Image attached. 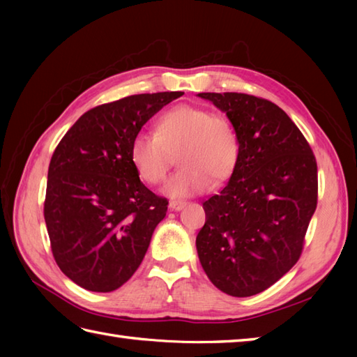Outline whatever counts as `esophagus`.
Wrapping results in <instances>:
<instances>
[{
    "label": "esophagus",
    "mask_w": 357,
    "mask_h": 357,
    "mask_svg": "<svg viewBox=\"0 0 357 357\" xmlns=\"http://www.w3.org/2000/svg\"><path fill=\"white\" fill-rule=\"evenodd\" d=\"M169 207L173 211H179V210H183L185 207V202L184 201H170Z\"/></svg>",
    "instance_id": "1"
}]
</instances>
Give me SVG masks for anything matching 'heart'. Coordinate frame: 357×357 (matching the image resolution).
Segmentation results:
<instances>
[{
  "instance_id": "heart-1",
  "label": "heart",
  "mask_w": 357,
  "mask_h": 357,
  "mask_svg": "<svg viewBox=\"0 0 357 357\" xmlns=\"http://www.w3.org/2000/svg\"><path fill=\"white\" fill-rule=\"evenodd\" d=\"M183 167L167 181L162 192L173 199L208 192L236 170L239 139L229 118L201 105L183 104L162 113L155 135L139 133L130 144V162L142 183H162L172 155Z\"/></svg>"
}]
</instances>
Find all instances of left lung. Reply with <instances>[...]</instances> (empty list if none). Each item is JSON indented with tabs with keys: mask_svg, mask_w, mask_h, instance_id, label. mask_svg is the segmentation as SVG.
Masks as SVG:
<instances>
[{
	"mask_svg": "<svg viewBox=\"0 0 357 357\" xmlns=\"http://www.w3.org/2000/svg\"><path fill=\"white\" fill-rule=\"evenodd\" d=\"M230 119L239 161L221 193L202 204L196 236L204 271L219 290L247 298L298 262L317 204V165L290 116L245 93H198Z\"/></svg>",
	"mask_w": 357,
	"mask_h": 357,
	"instance_id": "8db88e82",
	"label": "left lung"
}]
</instances>
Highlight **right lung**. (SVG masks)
<instances>
[{"mask_svg":"<svg viewBox=\"0 0 357 357\" xmlns=\"http://www.w3.org/2000/svg\"><path fill=\"white\" fill-rule=\"evenodd\" d=\"M184 92L132 95L86 112L53 151L44 219L58 267L89 291L116 290L138 270L169 202L141 183L130 144Z\"/></svg>","mask_w":357,"mask_h":357,"instance_id":"add662e5","label":"right lung"}]
</instances>
